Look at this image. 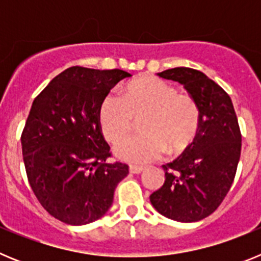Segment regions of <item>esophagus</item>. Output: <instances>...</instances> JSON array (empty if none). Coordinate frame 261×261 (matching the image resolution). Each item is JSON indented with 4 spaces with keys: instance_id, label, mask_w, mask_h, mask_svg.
Here are the masks:
<instances>
[{
    "instance_id": "1",
    "label": "esophagus",
    "mask_w": 261,
    "mask_h": 261,
    "mask_svg": "<svg viewBox=\"0 0 261 261\" xmlns=\"http://www.w3.org/2000/svg\"><path fill=\"white\" fill-rule=\"evenodd\" d=\"M129 171L132 172V174H141V172L144 171V167H142V166L132 165L130 167H129Z\"/></svg>"
}]
</instances>
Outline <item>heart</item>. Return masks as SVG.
<instances>
[{
    "label": "heart",
    "instance_id": "1",
    "mask_svg": "<svg viewBox=\"0 0 261 261\" xmlns=\"http://www.w3.org/2000/svg\"><path fill=\"white\" fill-rule=\"evenodd\" d=\"M144 117L142 135L123 141L134 127V119ZM99 124L117 158L144 165L166 150L184 153L195 141L200 128V108L188 94L177 93L172 85L156 77L136 78L123 90V98L107 95L99 106Z\"/></svg>",
    "mask_w": 261,
    "mask_h": 261
}]
</instances>
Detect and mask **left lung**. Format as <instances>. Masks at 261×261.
I'll use <instances>...</instances> for the list:
<instances>
[{"instance_id": "1", "label": "left lung", "mask_w": 261, "mask_h": 261, "mask_svg": "<svg viewBox=\"0 0 261 261\" xmlns=\"http://www.w3.org/2000/svg\"><path fill=\"white\" fill-rule=\"evenodd\" d=\"M183 85L200 108L195 141L175 161L163 165L165 183L150 195L162 216L196 222L211 216L230 191L242 149V135L231 99L202 71L174 68L158 73Z\"/></svg>"}]
</instances>
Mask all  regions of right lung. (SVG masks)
<instances>
[{
    "label": "right lung",
    "instance_id": "right-lung-1",
    "mask_svg": "<svg viewBox=\"0 0 261 261\" xmlns=\"http://www.w3.org/2000/svg\"><path fill=\"white\" fill-rule=\"evenodd\" d=\"M129 73L71 66L35 98L22 132L23 162L41 206L68 225L105 216L128 165L108 163L99 106Z\"/></svg>",
    "mask_w": 261,
    "mask_h": 261
}]
</instances>
